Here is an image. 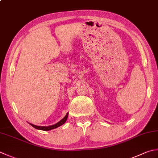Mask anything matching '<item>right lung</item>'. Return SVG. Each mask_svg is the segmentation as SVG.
<instances>
[{
	"label": "right lung",
	"instance_id": "obj_1",
	"mask_svg": "<svg viewBox=\"0 0 158 158\" xmlns=\"http://www.w3.org/2000/svg\"><path fill=\"white\" fill-rule=\"evenodd\" d=\"M68 116H69V113H67L66 115L64 116V118L61 119L60 121H59L57 123H56V124H55L53 125H51V126H47V127H46V126H37V125H35L31 124V123H29V124L31 125L33 127L37 129H40V130H43V131H49V130H51V129H55V128L64 125L66 121V120L68 118Z\"/></svg>",
	"mask_w": 158,
	"mask_h": 158
}]
</instances>
